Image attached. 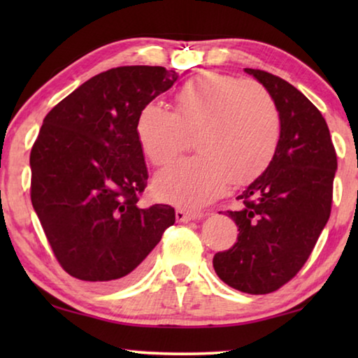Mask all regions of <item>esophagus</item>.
Masks as SVG:
<instances>
[{
    "label": "esophagus",
    "mask_w": 358,
    "mask_h": 358,
    "mask_svg": "<svg viewBox=\"0 0 358 358\" xmlns=\"http://www.w3.org/2000/svg\"><path fill=\"white\" fill-rule=\"evenodd\" d=\"M175 216H177L178 222H187V221H194V220H201V217H203V213H201V211L178 208L177 211H175Z\"/></svg>",
    "instance_id": "obj_1"
}]
</instances>
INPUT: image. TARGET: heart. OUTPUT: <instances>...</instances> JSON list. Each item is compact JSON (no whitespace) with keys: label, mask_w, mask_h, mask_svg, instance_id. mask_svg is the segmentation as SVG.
<instances>
[{"label":"heart","mask_w":358,"mask_h":358,"mask_svg":"<svg viewBox=\"0 0 358 358\" xmlns=\"http://www.w3.org/2000/svg\"><path fill=\"white\" fill-rule=\"evenodd\" d=\"M186 134H196L199 155L157 173L155 192L167 203L197 208L229 181L248 185L266 171L280 145V112L259 82L203 72L175 93L173 112L148 102L136 120L137 142L155 166L172 162Z\"/></svg>","instance_id":"1"}]
</instances>
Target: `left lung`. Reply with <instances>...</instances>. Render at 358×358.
<instances>
[{
    "label": "left lung",
    "instance_id": "1",
    "mask_svg": "<svg viewBox=\"0 0 358 358\" xmlns=\"http://www.w3.org/2000/svg\"><path fill=\"white\" fill-rule=\"evenodd\" d=\"M275 99L281 120L273 161L227 211L240 230L237 243L216 252V275L241 292L262 295L299 273L330 217L336 153L322 113L289 82L245 69Z\"/></svg>",
    "mask_w": 358,
    "mask_h": 358
}]
</instances>
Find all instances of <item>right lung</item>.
<instances>
[{
    "mask_svg": "<svg viewBox=\"0 0 358 358\" xmlns=\"http://www.w3.org/2000/svg\"><path fill=\"white\" fill-rule=\"evenodd\" d=\"M177 78L161 66L108 69L44 118L29 155L31 202L59 265L77 280L132 281L175 222L171 205H137L148 171L136 120Z\"/></svg>",
    "mask_w": 358,
    "mask_h": 358,
    "instance_id": "right-lung-1",
    "label": "right lung"
}]
</instances>
